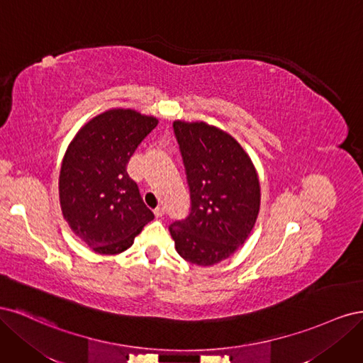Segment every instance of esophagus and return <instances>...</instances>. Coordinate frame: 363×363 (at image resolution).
Returning a JSON list of instances; mask_svg holds the SVG:
<instances>
[{"label": "esophagus", "mask_w": 363, "mask_h": 363, "mask_svg": "<svg viewBox=\"0 0 363 363\" xmlns=\"http://www.w3.org/2000/svg\"><path fill=\"white\" fill-rule=\"evenodd\" d=\"M163 213H164L163 207H157V208H155V216H156V218H162V216H163Z\"/></svg>", "instance_id": "obj_1"}]
</instances>
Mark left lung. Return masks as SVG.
I'll return each mask as SVG.
<instances>
[{"mask_svg":"<svg viewBox=\"0 0 363 363\" xmlns=\"http://www.w3.org/2000/svg\"><path fill=\"white\" fill-rule=\"evenodd\" d=\"M191 189V213L169 225L179 255L212 267L244 245L260 208V182L248 152L204 121H174Z\"/></svg>","mask_w":363,"mask_h":363,"instance_id":"obj_1","label":"left lung"}]
</instances>
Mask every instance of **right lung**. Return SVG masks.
Segmentation results:
<instances>
[{"label":"right lung","mask_w":363,"mask_h":363,"mask_svg":"<svg viewBox=\"0 0 363 363\" xmlns=\"http://www.w3.org/2000/svg\"><path fill=\"white\" fill-rule=\"evenodd\" d=\"M159 119L113 107L77 131L65 151L59 199L65 221L98 255H119L133 245L155 215L128 177L127 163Z\"/></svg>","instance_id":"add662e5"}]
</instances>
